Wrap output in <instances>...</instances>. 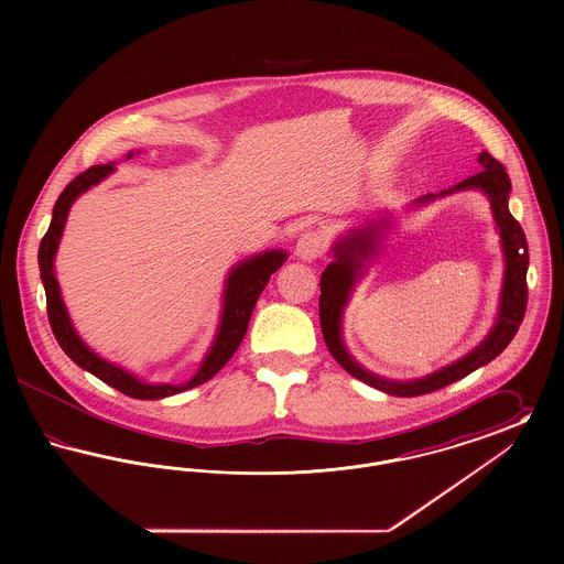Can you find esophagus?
Returning a JSON list of instances; mask_svg holds the SVG:
<instances>
[{
	"label": "esophagus",
	"instance_id": "esophagus-1",
	"mask_svg": "<svg viewBox=\"0 0 564 564\" xmlns=\"http://www.w3.org/2000/svg\"><path fill=\"white\" fill-rule=\"evenodd\" d=\"M323 253H325V239L317 230L304 232L295 242V256L304 262H313V260L322 258Z\"/></svg>",
	"mask_w": 564,
	"mask_h": 564
}]
</instances>
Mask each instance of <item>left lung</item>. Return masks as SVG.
<instances>
[{
	"mask_svg": "<svg viewBox=\"0 0 564 564\" xmlns=\"http://www.w3.org/2000/svg\"><path fill=\"white\" fill-rule=\"evenodd\" d=\"M478 162L482 164L480 173L456 184L455 188L444 189L440 194H427L414 203V205H425L433 198L460 192V189H482L490 200V209L495 215V224L499 228L501 247H503V256H506V276H503L497 323L492 325L490 334L471 352H467L455 364H451L433 375L416 378V380H389V378L372 375L350 357L349 350L343 343V332H340L343 313H345V306L349 302L350 292H352L357 279L364 272V262H368L375 256L378 239H380V235H384V228L389 226L387 219L380 224L370 221L366 228H357L347 237H343L332 249L334 262H329L327 269L322 272L319 319H322L323 340L332 352V357L350 376L364 380L366 384L375 387L382 393L398 395V398L425 395V393L437 391L451 382L471 375L474 370L492 361L499 352H503V349L510 345L511 338L516 336L520 323L524 319L527 297H529V290H527L529 245H527V237H524L520 224L513 219V215L508 209V198H510L511 192L510 175L506 173V166L501 162L495 161L488 152H482L478 156Z\"/></svg>",
	"mask_w": 564,
	"mask_h": 564,
	"instance_id": "8db88e82",
	"label": "left lung"
}]
</instances>
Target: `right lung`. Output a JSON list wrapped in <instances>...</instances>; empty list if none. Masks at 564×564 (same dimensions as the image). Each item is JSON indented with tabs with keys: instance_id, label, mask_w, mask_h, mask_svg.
I'll return each instance as SVG.
<instances>
[{
	"instance_id": "right-lung-1",
	"label": "right lung",
	"mask_w": 564,
	"mask_h": 564,
	"mask_svg": "<svg viewBox=\"0 0 564 564\" xmlns=\"http://www.w3.org/2000/svg\"><path fill=\"white\" fill-rule=\"evenodd\" d=\"M131 156H133V152H129L127 159H131ZM109 173H113V162L86 169L74 182L67 184V188L61 192V196L54 205L51 228L44 235V239L40 242V251H37L40 276H42V283L46 290L48 322H51L54 338L61 345V349L65 350L69 355V359L74 364H78L82 370L97 376L99 380L108 382L109 387L118 389L120 393L134 398V400H162V398L188 391L192 387L207 382L212 376L217 375L228 364V359L241 345L242 336L247 332V325H249L251 313H253V306H256L260 294L264 292L270 274L283 267V262L288 260V253L283 249L264 251V253H258L230 270V274L226 279L224 308H221V319H219V327L215 334L214 345L205 355V361L200 364L198 372L192 376L188 382H184V384L143 382L137 376L127 372L124 368H118L106 359H101L97 352H93L82 343L78 332L74 329L72 319L67 315L65 302H63L61 290H58V281L54 276V256H56L58 241H61V235H63V228L67 221V214H69L74 200L90 186H97L101 180H106Z\"/></svg>"
}]
</instances>
